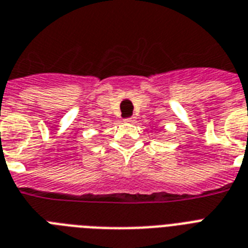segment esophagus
Instances as JSON below:
<instances>
[{"label":"esophagus","mask_w":248,"mask_h":248,"mask_svg":"<svg viewBox=\"0 0 248 248\" xmlns=\"http://www.w3.org/2000/svg\"><path fill=\"white\" fill-rule=\"evenodd\" d=\"M126 121H127V122H134V121H135V117H131V118H126Z\"/></svg>","instance_id":"34e87169"}]
</instances>
